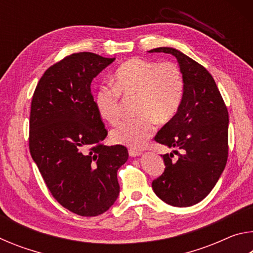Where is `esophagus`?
Returning <instances> with one entry per match:
<instances>
[{
    "mask_svg": "<svg viewBox=\"0 0 253 253\" xmlns=\"http://www.w3.org/2000/svg\"><path fill=\"white\" fill-rule=\"evenodd\" d=\"M128 153H129V156H131V157H137V156L142 155V152L138 151V149H134V148H130L129 151H128Z\"/></svg>",
    "mask_w": 253,
    "mask_h": 253,
    "instance_id": "34e87169",
    "label": "esophagus"
}]
</instances>
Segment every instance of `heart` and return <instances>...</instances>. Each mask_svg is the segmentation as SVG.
I'll return each mask as SVG.
<instances>
[{
  "label": "heart",
  "instance_id": "obj_1",
  "mask_svg": "<svg viewBox=\"0 0 253 253\" xmlns=\"http://www.w3.org/2000/svg\"><path fill=\"white\" fill-rule=\"evenodd\" d=\"M137 97L135 119L126 121L111 131L115 144L140 148L155 130L156 123L173 119L184 97V79L178 66L134 58L115 72L114 85H102L95 96L99 116L111 125L122 118V96Z\"/></svg>",
  "mask_w": 253,
  "mask_h": 253
}]
</instances>
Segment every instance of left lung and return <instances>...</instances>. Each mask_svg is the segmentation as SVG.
<instances>
[{
	"instance_id": "obj_1",
	"label": "left lung",
	"mask_w": 253,
	"mask_h": 253,
	"mask_svg": "<svg viewBox=\"0 0 253 253\" xmlns=\"http://www.w3.org/2000/svg\"><path fill=\"white\" fill-rule=\"evenodd\" d=\"M176 58L184 79V97L173 119L154 139L178 148L177 159L164 154L165 169L153 181L155 194L173 207H192L202 201L219 181L228 161L229 114L215 81L203 66L174 48L148 51Z\"/></svg>"
}]
</instances>
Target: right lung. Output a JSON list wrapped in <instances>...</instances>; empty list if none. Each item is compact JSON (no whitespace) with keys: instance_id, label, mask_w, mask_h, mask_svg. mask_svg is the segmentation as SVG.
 <instances>
[{"instance_id":"add662e5","label":"right lung","mask_w":253,"mask_h":253,"mask_svg":"<svg viewBox=\"0 0 253 253\" xmlns=\"http://www.w3.org/2000/svg\"><path fill=\"white\" fill-rule=\"evenodd\" d=\"M115 61L91 52L66 57L46 70L33 93L30 153L51 194L81 216L106 212L119 195L117 170L128 160L107 136L90 84Z\"/></svg>"}]
</instances>
